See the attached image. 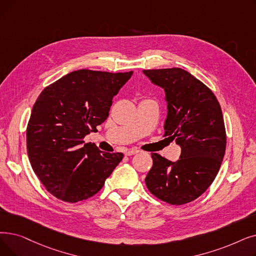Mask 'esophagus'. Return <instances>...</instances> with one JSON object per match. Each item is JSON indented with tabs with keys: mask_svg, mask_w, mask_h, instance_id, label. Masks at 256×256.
Instances as JSON below:
<instances>
[{
	"mask_svg": "<svg viewBox=\"0 0 256 256\" xmlns=\"http://www.w3.org/2000/svg\"><path fill=\"white\" fill-rule=\"evenodd\" d=\"M138 152H139V150H130L126 152V156H132V154H136Z\"/></svg>",
	"mask_w": 256,
	"mask_h": 256,
	"instance_id": "34e87169",
	"label": "esophagus"
}]
</instances>
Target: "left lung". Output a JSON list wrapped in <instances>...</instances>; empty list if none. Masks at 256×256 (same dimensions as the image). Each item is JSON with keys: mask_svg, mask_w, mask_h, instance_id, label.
Wrapping results in <instances>:
<instances>
[{"mask_svg": "<svg viewBox=\"0 0 256 256\" xmlns=\"http://www.w3.org/2000/svg\"><path fill=\"white\" fill-rule=\"evenodd\" d=\"M143 73L164 88L168 102L164 136L181 146L176 162L152 154L146 187L168 204L190 203L214 182L224 158L226 130L220 106L208 86L181 68Z\"/></svg>", "mask_w": 256, "mask_h": 256, "instance_id": "left-lung-1", "label": "left lung"}]
</instances>
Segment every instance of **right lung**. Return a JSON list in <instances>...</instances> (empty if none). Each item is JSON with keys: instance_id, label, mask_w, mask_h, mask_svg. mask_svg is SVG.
Masks as SVG:
<instances>
[{"instance_id": "add662e5", "label": "right lung", "mask_w": 256, "mask_h": 256, "mask_svg": "<svg viewBox=\"0 0 256 256\" xmlns=\"http://www.w3.org/2000/svg\"><path fill=\"white\" fill-rule=\"evenodd\" d=\"M132 71L77 70L44 88L27 126V152L46 190L76 203L96 194L124 158L99 150L84 138L108 116L113 97Z\"/></svg>"}]
</instances>
